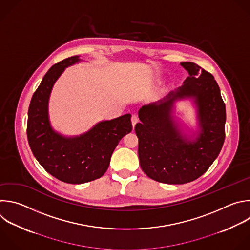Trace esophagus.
<instances>
[{
  "label": "esophagus",
  "instance_id": "obj_1",
  "mask_svg": "<svg viewBox=\"0 0 250 250\" xmlns=\"http://www.w3.org/2000/svg\"><path fill=\"white\" fill-rule=\"evenodd\" d=\"M137 122H138L137 116H136V115H132V116H131V124H132V126H133V127L135 126V125L137 124Z\"/></svg>",
  "mask_w": 250,
  "mask_h": 250
}]
</instances>
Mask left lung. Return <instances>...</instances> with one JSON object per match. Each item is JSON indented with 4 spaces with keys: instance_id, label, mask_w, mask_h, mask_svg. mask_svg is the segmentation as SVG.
<instances>
[{
    "instance_id": "8db88e82",
    "label": "left lung",
    "mask_w": 250,
    "mask_h": 250,
    "mask_svg": "<svg viewBox=\"0 0 250 250\" xmlns=\"http://www.w3.org/2000/svg\"><path fill=\"white\" fill-rule=\"evenodd\" d=\"M181 65L189 76L176 92L158 104L139 110L136 124L138 157L142 171L152 180L170 185L190 183L201 177L218 157L225 140L226 106L214 76L194 62ZM193 97L202 131L194 141L184 138L171 117L175 100Z\"/></svg>"
}]
</instances>
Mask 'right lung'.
<instances>
[{"label": "right lung", "mask_w": 250, "mask_h": 250, "mask_svg": "<svg viewBox=\"0 0 250 250\" xmlns=\"http://www.w3.org/2000/svg\"><path fill=\"white\" fill-rule=\"evenodd\" d=\"M77 62L73 56L47 71L32 96L27 120L28 143L39 164L56 179L72 185L101 178L120 140L132 130L129 114L101 122L77 137H63L52 129L48 119L52 87L64 68Z\"/></svg>", "instance_id": "add662e5"}]
</instances>
